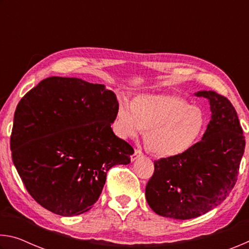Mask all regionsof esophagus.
<instances>
[{
    "instance_id": "34e87169",
    "label": "esophagus",
    "mask_w": 249,
    "mask_h": 249,
    "mask_svg": "<svg viewBox=\"0 0 249 249\" xmlns=\"http://www.w3.org/2000/svg\"><path fill=\"white\" fill-rule=\"evenodd\" d=\"M142 153L141 149H135L134 154L132 155V161H134V160H136L137 158L142 157Z\"/></svg>"
}]
</instances>
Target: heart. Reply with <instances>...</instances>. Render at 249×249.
<instances>
[{"mask_svg": "<svg viewBox=\"0 0 249 249\" xmlns=\"http://www.w3.org/2000/svg\"><path fill=\"white\" fill-rule=\"evenodd\" d=\"M205 126L200 107L169 93L138 94L130 103L120 99L113 121V129L123 140L146 129L147 149L159 157L185 153L199 141Z\"/></svg>", "mask_w": 249, "mask_h": 249, "instance_id": "b5f03b06", "label": "heart"}]
</instances>
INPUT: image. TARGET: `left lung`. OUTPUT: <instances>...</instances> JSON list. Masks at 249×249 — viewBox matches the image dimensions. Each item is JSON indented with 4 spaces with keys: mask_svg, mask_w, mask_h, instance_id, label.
<instances>
[{
    "mask_svg": "<svg viewBox=\"0 0 249 249\" xmlns=\"http://www.w3.org/2000/svg\"><path fill=\"white\" fill-rule=\"evenodd\" d=\"M210 101L211 121L200 142L183 154L154 161L146 200L158 215L189 220L224 201L237 181L245 137L237 113L225 96L200 91Z\"/></svg>",
    "mask_w": 249,
    "mask_h": 249,
    "instance_id": "1",
    "label": "left lung"
}]
</instances>
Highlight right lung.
<instances>
[{"label": "right lung", "mask_w": 249, "mask_h": 249, "mask_svg": "<svg viewBox=\"0 0 249 249\" xmlns=\"http://www.w3.org/2000/svg\"><path fill=\"white\" fill-rule=\"evenodd\" d=\"M117 100L103 84L50 77L18 104L12 159L29 195L50 212L89 211L108 170L127 165L133 147L113 133Z\"/></svg>", "instance_id": "add662e5"}]
</instances>
